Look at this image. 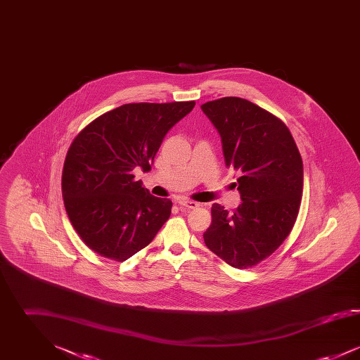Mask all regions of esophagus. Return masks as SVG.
<instances>
[{
    "mask_svg": "<svg viewBox=\"0 0 360 360\" xmlns=\"http://www.w3.org/2000/svg\"><path fill=\"white\" fill-rule=\"evenodd\" d=\"M178 204H179L181 207H186V209H195V207H198V206H200L198 202H194V201H188V200H181Z\"/></svg>",
    "mask_w": 360,
    "mask_h": 360,
    "instance_id": "esophagus-1",
    "label": "esophagus"
}]
</instances>
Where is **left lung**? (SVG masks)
<instances>
[{
	"instance_id": "left-lung-1",
	"label": "left lung",
	"mask_w": 360,
	"mask_h": 360,
	"mask_svg": "<svg viewBox=\"0 0 360 360\" xmlns=\"http://www.w3.org/2000/svg\"><path fill=\"white\" fill-rule=\"evenodd\" d=\"M221 136L226 167L239 172L241 198L233 213L212 205L206 247L235 269L270 257L294 226L301 205L304 166L285 122L255 103L224 97L201 105Z\"/></svg>"
}]
</instances>
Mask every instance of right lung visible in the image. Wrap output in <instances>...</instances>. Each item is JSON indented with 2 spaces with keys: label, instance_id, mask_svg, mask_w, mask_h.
<instances>
[{
  "label": "right lung",
  "instance_id": "add662e5",
  "mask_svg": "<svg viewBox=\"0 0 360 360\" xmlns=\"http://www.w3.org/2000/svg\"><path fill=\"white\" fill-rule=\"evenodd\" d=\"M194 101L125 103L91 121L70 146L62 194L70 221L86 245L124 262L147 247L172 214L134 170H151L166 134Z\"/></svg>",
  "mask_w": 360,
  "mask_h": 360
}]
</instances>
